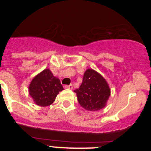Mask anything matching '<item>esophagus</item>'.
<instances>
[{
	"mask_svg": "<svg viewBox=\"0 0 151 151\" xmlns=\"http://www.w3.org/2000/svg\"><path fill=\"white\" fill-rule=\"evenodd\" d=\"M65 88H67V89H73V85H65L64 86Z\"/></svg>",
	"mask_w": 151,
	"mask_h": 151,
	"instance_id": "1",
	"label": "esophagus"
}]
</instances>
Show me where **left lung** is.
Returning <instances> with one entry per match:
<instances>
[{
    "label": "left lung",
    "mask_w": 151,
    "mask_h": 151,
    "mask_svg": "<svg viewBox=\"0 0 151 151\" xmlns=\"http://www.w3.org/2000/svg\"><path fill=\"white\" fill-rule=\"evenodd\" d=\"M74 91L79 104L89 111L103 109L110 95V87L105 78L92 69L85 71L82 85Z\"/></svg>",
    "instance_id": "8db88e82"
}]
</instances>
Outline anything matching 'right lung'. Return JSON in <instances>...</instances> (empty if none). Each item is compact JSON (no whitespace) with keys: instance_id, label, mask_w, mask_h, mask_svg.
<instances>
[{"instance_id":"obj_1","label":"right lung","mask_w":151,"mask_h":151,"mask_svg":"<svg viewBox=\"0 0 151 151\" xmlns=\"http://www.w3.org/2000/svg\"><path fill=\"white\" fill-rule=\"evenodd\" d=\"M63 90L60 79L54 76L48 69H45L35 76L29 86V94L35 104L41 106L53 104L57 94Z\"/></svg>"}]
</instances>
